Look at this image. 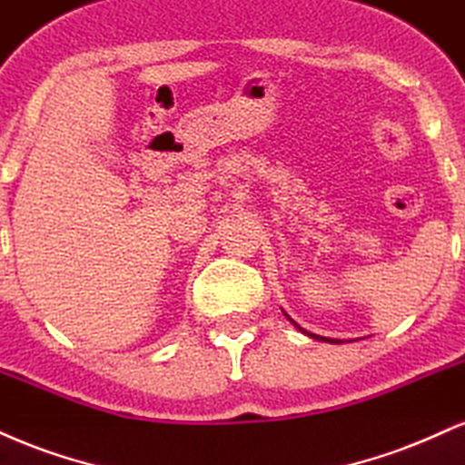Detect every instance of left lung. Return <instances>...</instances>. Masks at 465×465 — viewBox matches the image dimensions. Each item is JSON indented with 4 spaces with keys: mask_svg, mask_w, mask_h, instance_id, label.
<instances>
[{
    "mask_svg": "<svg viewBox=\"0 0 465 465\" xmlns=\"http://www.w3.org/2000/svg\"><path fill=\"white\" fill-rule=\"evenodd\" d=\"M285 315H287V313H285ZM287 320H289V322H293L292 318H289V315H287ZM293 326H296V329H298V331L307 332V331H304V329H300V326L296 324V322H293ZM307 335H309V337H313V340H322V341H335V343H340V340H329V337H320V335H313V332H307Z\"/></svg>",
    "mask_w": 465,
    "mask_h": 465,
    "instance_id": "obj_1",
    "label": "left lung"
}]
</instances>
